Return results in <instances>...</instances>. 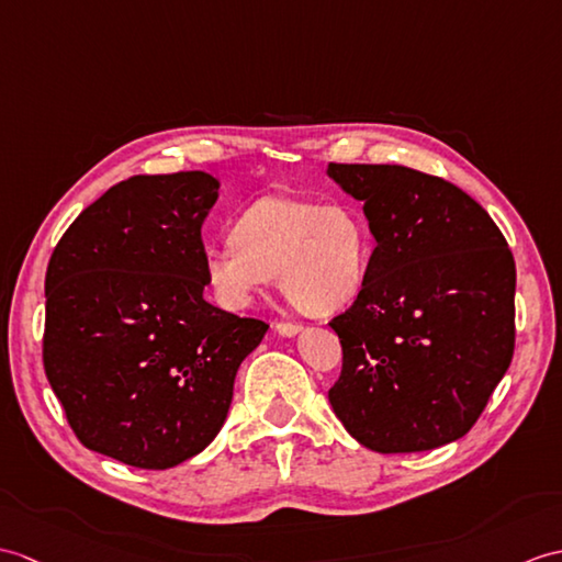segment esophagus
Segmentation results:
<instances>
[{"label": "esophagus", "instance_id": "esophagus-1", "mask_svg": "<svg viewBox=\"0 0 562 562\" xmlns=\"http://www.w3.org/2000/svg\"><path fill=\"white\" fill-rule=\"evenodd\" d=\"M276 330H278L280 335H284V337H292V335H296L299 330H302V325H299V323H290V321H278V323H276Z\"/></svg>", "mask_w": 562, "mask_h": 562}]
</instances>
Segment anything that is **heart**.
Returning <instances> with one entry per match:
<instances>
[{
    "mask_svg": "<svg viewBox=\"0 0 562 562\" xmlns=\"http://www.w3.org/2000/svg\"><path fill=\"white\" fill-rule=\"evenodd\" d=\"M205 278L222 304L249 306L278 276L284 296L313 316L355 299L367 268V234L342 205L268 195L234 222L232 239L207 246Z\"/></svg>",
    "mask_w": 562,
    "mask_h": 562,
    "instance_id": "obj_1",
    "label": "heart"
}]
</instances>
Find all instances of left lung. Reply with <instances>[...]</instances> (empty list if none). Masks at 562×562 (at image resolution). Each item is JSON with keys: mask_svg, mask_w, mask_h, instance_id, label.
I'll return each mask as SVG.
<instances>
[{"mask_svg": "<svg viewBox=\"0 0 562 562\" xmlns=\"http://www.w3.org/2000/svg\"><path fill=\"white\" fill-rule=\"evenodd\" d=\"M375 237L363 284L328 325L342 371L337 419L375 452L462 438L515 351V258L472 195L402 165L330 162Z\"/></svg>", "mask_w": 562, "mask_h": 562, "instance_id": "1", "label": "left lung"}]
</instances>
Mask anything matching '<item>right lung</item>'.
<instances>
[{
	"label": "right lung",
	"mask_w": 562,
	"mask_h": 562,
	"mask_svg": "<svg viewBox=\"0 0 562 562\" xmlns=\"http://www.w3.org/2000/svg\"><path fill=\"white\" fill-rule=\"evenodd\" d=\"M205 172L136 175L61 234L45 276L43 367L76 438L138 469L199 454L268 330L203 299Z\"/></svg>",
	"instance_id": "right-lung-1"
}]
</instances>
